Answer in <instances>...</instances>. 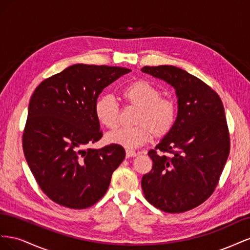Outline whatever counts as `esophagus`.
Returning a JSON list of instances; mask_svg holds the SVG:
<instances>
[{
	"instance_id": "34e87169",
	"label": "esophagus",
	"mask_w": 250,
	"mask_h": 250,
	"mask_svg": "<svg viewBox=\"0 0 250 250\" xmlns=\"http://www.w3.org/2000/svg\"><path fill=\"white\" fill-rule=\"evenodd\" d=\"M137 156V152H135L134 150L132 149H126V157L129 158V157H134Z\"/></svg>"
}]
</instances>
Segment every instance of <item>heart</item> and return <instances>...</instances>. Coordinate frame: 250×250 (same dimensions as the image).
<instances>
[{"instance_id":"1","label":"heart","mask_w":250,"mask_h":250,"mask_svg":"<svg viewBox=\"0 0 250 250\" xmlns=\"http://www.w3.org/2000/svg\"><path fill=\"white\" fill-rule=\"evenodd\" d=\"M127 103L139 107L134 124L107 133L106 141L125 148L143 146L153 135L162 139L169 134L176 122V105L169 98H163L160 88L148 81H137L124 88ZM95 113L99 122L112 129L118 126L120 107L113 96L101 95L95 103Z\"/></svg>"}]
</instances>
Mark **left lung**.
I'll return each mask as SVG.
<instances>
[{
	"label": "left lung",
	"mask_w": 250,
	"mask_h": 250,
	"mask_svg": "<svg viewBox=\"0 0 250 250\" xmlns=\"http://www.w3.org/2000/svg\"><path fill=\"white\" fill-rule=\"evenodd\" d=\"M142 72L169 83L178 99L173 129L148 152L153 166L142 178L143 193L166 213H184L213 194L228 161L230 141L223 104L207 83L179 67L144 66Z\"/></svg>",
	"instance_id": "8db88e82"
}]
</instances>
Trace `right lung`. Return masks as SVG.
<instances>
[{
  "label": "right lung",
  "instance_id": "obj_1",
  "mask_svg": "<svg viewBox=\"0 0 250 250\" xmlns=\"http://www.w3.org/2000/svg\"><path fill=\"white\" fill-rule=\"evenodd\" d=\"M131 70L74 64L37 86L30 99L22 149L30 170L48 197L81 209L106 193L125 158L122 146L86 149L102 138L95 103L102 90Z\"/></svg>",
  "mask_w": 250,
  "mask_h": 250
}]
</instances>
